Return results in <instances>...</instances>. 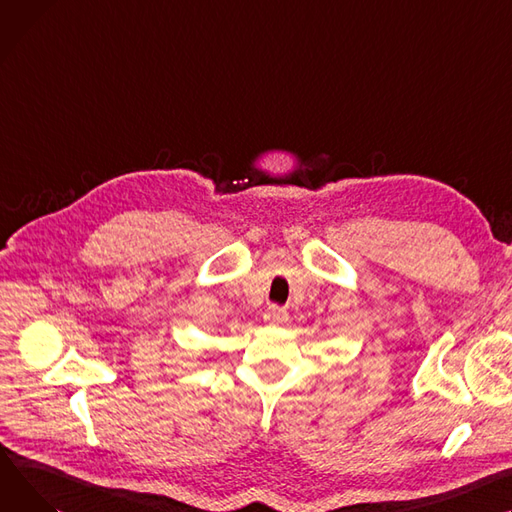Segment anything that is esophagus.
Returning <instances> with one entry per match:
<instances>
[{
    "instance_id": "34e87169",
    "label": "esophagus",
    "mask_w": 512,
    "mask_h": 512,
    "mask_svg": "<svg viewBox=\"0 0 512 512\" xmlns=\"http://www.w3.org/2000/svg\"><path fill=\"white\" fill-rule=\"evenodd\" d=\"M263 321H265L267 325H282V323L288 321V313H286L284 309H280V306L274 304V306H269V309L265 311Z\"/></svg>"
}]
</instances>
